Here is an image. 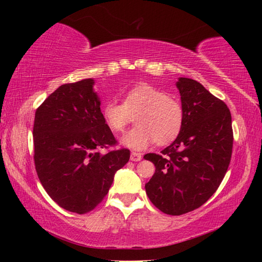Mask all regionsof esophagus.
<instances>
[{
	"label": "esophagus",
	"instance_id": "obj_1",
	"mask_svg": "<svg viewBox=\"0 0 262 262\" xmlns=\"http://www.w3.org/2000/svg\"><path fill=\"white\" fill-rule=\"evenodd\" d=\"M142 159V154L140 152H132L130 154V161L133 162H139Z\"/></svg>",
	"mask_w": 262,
	"mask_h": 262
}]
</instances>
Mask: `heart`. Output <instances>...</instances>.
Returning <instances> with one entry per match:
<instances>
[{"label":"heart","instance_id":"1","mask_svg":"<svg viewBox=\"0 0 262 262\" xmlns=\"http://www.w3.org/2000/svg\"><path fill=\"white\" fill-rule=\"evenodd\" d=\"M106 125L121 134L134 121L137 126L122 139L126 147L142 150L154 142L166 145L173 142L184 126V108L178 99L166 96L150 84H139L128 90L123 103L110 100L101 108Z\"/></svg>","mask_w":262,"mask_h":262}]
</instances>
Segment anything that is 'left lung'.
Instances as JSON below:
<instances>
[{
	"instance_id": "1",
	"label": "left lung",
	"mask_w": 262,
	"mask_h": 262,
	"mask_svg": "<svg viewBox=\"0 0 262 262\" xmlns=\"http://www.w3.org/2000/svg\"><path fill=\"white\" fill-rule=\"evenodd\" d=\"M184 108V126L161 154H147L156 171L147 184L149 200L167 215H183L206 203L227 173L233 132L227 104L201 83L177 82Z\"/></svg>"
}]
</instances>
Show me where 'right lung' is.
<instances>
[{
	"label": "right lung",
	"mask_w": 262,
	"mask_h": 262,
	"mask_svg": "<svg viewBox=\"0 0 262 262\" xmlns=\"http://www.w3.org/2000/svg\"><path fill=\"white\" fill-rule=\"evenodd\" d=\"M94 79L67 83L35 111L34 165L47 194L63 209L86 214L107 195L114 173L129 161L106 125ZM100 148L106 152L101 154Z\"/></svg>",
	"instance_id": "obj_1"
}]
</instances>
